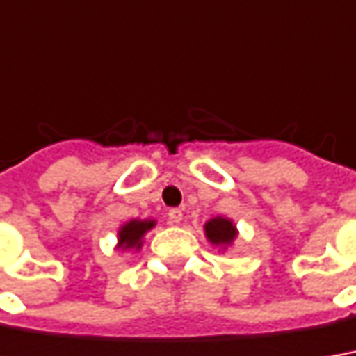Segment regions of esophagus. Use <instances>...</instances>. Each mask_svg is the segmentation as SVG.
Instances as JSON below:
<instances>
[{"label":"esophagus","mask_w":356,"mask_h":356,"mask_svg":"<svg viewBox=\"0 0 356 356\" xmlns=\"http://www.w3.org/2000/svg\"><path fill=\"white\" fill-rule=\"evenodd\" d=\"M168 218L171 224H179L181 220H183V210L181 209H171L168 212Z\"/></svg>","instance_id":"34e87169"}]
</instances>
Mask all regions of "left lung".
Listing matches in <instances>:
<instances>
[{
	"instance_id": "1",
	"label": "left lung",
	"mask_w": 356,
	"mask_h": 356,
	"mask_svg": "<svg viewBox=\"0 0 356 356\" xmlns=\"http://www.w3.org/2000/svg\"><path fill=\"white\" fill-rule=\"evenodd\" d=\"M204 232H207V238H209L210 243H214V245H229L234 238L238 236L232 220L222 218V216L209 220L204 226Z\"/></svg>"
}]
</instances>
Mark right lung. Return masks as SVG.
<instances>
[{
  "mask_svg": "<svg viewBox=\"0 0 356 356\" xmlns=\"http://www.w3.org/2000/svg\"><path fill=\"white\" fill-rule=\"evenodd\" d=\"M154 220H130L118 232V248L122 249H140L142 238L147 229L154 228Z\"/></svg>",
  "mask_w": 356,
  "mask_h": 356,
  "instance_id": "1",
  "label": "right lung"
}]
</instances>
